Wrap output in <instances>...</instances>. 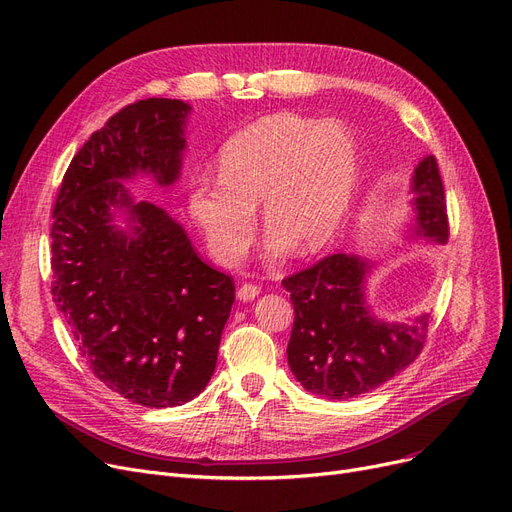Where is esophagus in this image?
<instances>
[{"label": "esophagus", "mask_w": 512, "mask_h": 512, "mask_svg": "<svg viewBox=\"0 0 512 512\" xmlns=\"http://www.w3.org/2000/svg\"><path fill=\"white\" fill-rule=\"evenodd\" d=\"M257 295H259V286L257 284H247V282L240 284L238 293H236V297L240 301H253Z\"/></svg>", "instance_id": "34e87169"}]
</instances>
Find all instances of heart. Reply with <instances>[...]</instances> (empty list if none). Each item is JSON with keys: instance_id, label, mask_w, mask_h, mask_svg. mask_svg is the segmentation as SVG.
Returning a JSON list of instances; mask_svg holds the SVG:
<instances>
[{"instance_id": "obj_1", "label": "heart", "mask_w": 512, "mask_h": 512, "mask_svg": "<svg viewBox=\"0 0 512 512\" xmlns=\"http://www.w3.org/2000/svg\"><path fill=\"white\" fill-rule=\"evenodd\" d=\"M360 177L362 150L347 125L274 113L224 144L219 175L190 177L186 203L219 263L234 265L249 249L259 203L268 253L311 255L345 224Z\"/></svg>"}]
</instances>
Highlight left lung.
I'll list each match as a JSON object with an SVG mask.
<instances>
[{"label":"left lung","instance_id":"1","mask_svg":"<svg viewBox=\"0 0 512 512\" xmlns=\"http://www.w3.org/2000/svg\"><path fill=\"white\" fill-rule=\"evenodd\" d=\"M414 221L408 238L448 242V215L435 157L412 175ZM376 261L337 253L282 280L291 293L295 324L286 347L288 366L309 393L349 399L391 381L410 366L427 337L429 316L387 322L372 314L366 288Z\"/></svg>","mask_w":512,"mask_h":512}]
</instances>
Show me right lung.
Wrapping results in <instances>:
<instances>
[{"label":"right lung","instance_id":"right-lung-1","mask_svg":"<svg viewBox=\"0 0 512 512\" xmlns=\"http://www.w3.org/2000/svg\"><path fill=\"white\" fill-rule=\"evenodd\" d=\"M190 110L169 98L119 110L73 157L52 213L56 307L98 379L146 408L182 406L207 387L234 303V280L123 186L138 173L177 182Z\"/></svg>","mask_w":512,"mask_h":512}]
</instances>
